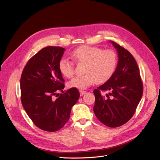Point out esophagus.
Here are the masks:
<instances>
[{
  "mask_svg": "<svg viewBox=\"0 0 160 160\" xmlns=\"http://www.w3.org/2000/svg\"><path fill=\"white\" fill-rule=\"evenodd\" d=\"M79 92H80V95H81V96H82L83 94H85L87 92H86L85 90H79Z\"/></svg>",
  "mask_w": 160,
  "mask_h": 160,
  "instance_id": "esophagus-1",
  "label": "esophagus"
}]
</instances>
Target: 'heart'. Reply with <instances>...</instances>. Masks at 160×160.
Returning <instances> with one entry per match:
<instances>
[{
	"label": "heart",
	"mask_w": 160,
	"mask_h": 160,
	"mask_svg": "<svg viewBox=\"0 0 160 160\" xmlns=\"http://www.w3.org/2000/svg\"><path fill=\"white\" fill-rule=\"evenodd\" d=\"M71 57L83 66V73L71 79L68 83L69 88L85 89L97 83L108 81L115 72L118 64V56L112 49H104L88 45H83L71 53ZM58 69L64 76L72 78L75 73L72 62L62 59L58 63Z\"/></svg>",
	"instance_id": "heart-1"
}]
</instances>
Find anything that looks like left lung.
I'll return each instance as SVG.
<instances>
[{
    "label": "left lung",
    "instance_id": "obj_1",
    "mask_svg": "<svg viewBox=\"0 0 160 160\" xmlns=\"http://www.w3.org/2000/svg\"><path fill=\"white\" fill-rule=\"evenodd\" d=\"M118 52V62L111 78L94 90L93 108L97 118L104 125L117 128L133 116L143 92L140 72L133 55L127 49L110 41ZM102 92H108L105 97Z\"/></svg>",
    "mask_w": 160,
    "mask_h": 160
}]
</instances>
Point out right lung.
Returning <instances> with one entry per match:
<instances>
[{
	"label": "right lung",
	"mask_w": 160,
	"mask_h": 160,
	"mask_svg": "<svg viewBox=\"0 0 160 160\" xmlns=\"http://www.w3.org/2000/svg\"><path fill=\"white\" fill-rule=\"evenodd\" d=\"M64 51L56 46L42 49L29 59L21 76L22 107L34 124L44 131L57 132L62 128L80 96L76 88L63 91L64 79L58 63ZM58 91L63 94H57Z\"/></svg>",
	"instance_id": "1"
}]
</instances>
